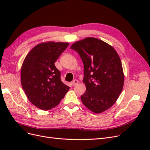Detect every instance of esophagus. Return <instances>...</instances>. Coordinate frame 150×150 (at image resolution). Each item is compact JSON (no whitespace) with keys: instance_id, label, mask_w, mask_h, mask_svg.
<instances>
[{"instance_id":"esophagus-1","label":"esophagus","mask_w":150,"mask_h":150,"mask_svg":"<svg viewBox=\"0 0 150 150\" xmlns=\"http://www.w3.org/2000/svg\"><path fill=\"white\" fill-rule=\"evenodd\" d=\"M78 80H74L73 81H72V82L71 83V84L72 85V86H76V84H78Z\"/></svg>"}]
</instances>
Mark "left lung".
Wrapping results in <instances>:
<instances>
[{
  "label": "left lung",
  "mask_w": 150,
  "mask_h": 150,
  "mask_svg": "<svg viewBox=\"0 0 150 150\" xmlns=\"http://www.w3.org/2000/svg\"><path fill=\"white\" fill-rule=\"evenodd\" d=\"M71 49L78 52L84 64V105L94 113L110 108L121 94L124 74L118 54L110 45L94 38L76 42Z\"/></svg>",
  "instance_id": "left-lung-1"
}]
</instances>
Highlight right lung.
<instances>
[{"label":"right lung","mask_w":150,"mask_h":150,"mask_svg":"<svg viewBox=\"0 0 150 150\" xmlns=\"http://www.w3.org/2000/svg\"><path fill=\"white\" fill-rule=\"evenodd\" d=\"M69 46L67 42H47L35 46L21 67V84L30 102L44 111L58 105L69 89L61 79L54 63Z\"/></svg>","instance_id":"right-lung-1"}]
</instances>
